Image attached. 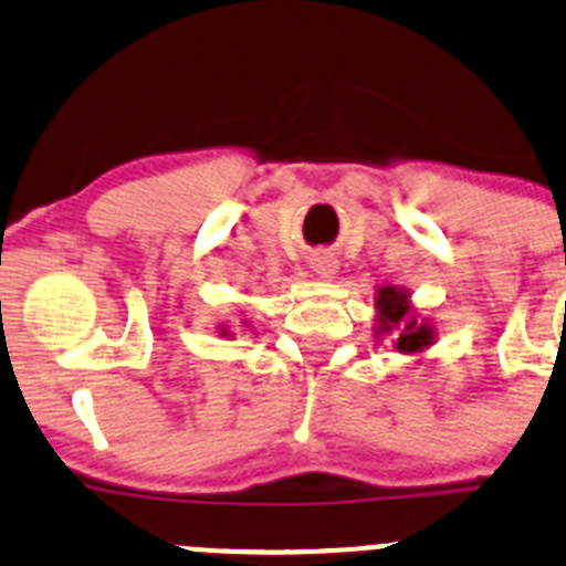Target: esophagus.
I'll use <instances>...</instances> for the list:
<instances>
[{
    "mask_svg": "<svg viewBox=\"0 0 566 566\" xmlns=\"http://www.w3.org/2000/svg\"><path fill=\"white\" fill-rule=\"evenodd\" d=\"M312 271L323 279H334L337 273V260L332 254H315L312 256Z\"/></svg>",
    "mask_w": 566,
    "mask_h": 566,
    "instance_id": "obj_1",
    "label": "esophagus"
}]
</instances>
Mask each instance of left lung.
I'll return each instance as SVG.
<instances>
[{
	"label": "left lung",
	"instance_id": "1",
	"mask_svg": "<svg viewBox=\"0 0 566 566\" xmlns=\"http://www.w3.org/2000/svg\"><path fill=\"white\" fill-rule=\"evenodd\" d=\"M378 321H381V332H398V343L395 348L411 354V350H420L426 345H431L434 332H431L426 323H417L415 317H409V304H406V293L395 287H381L378 290Z\"/></svg>",
	"mask_w": 566,
	"mask_h": 566
}]
</instances>
